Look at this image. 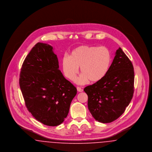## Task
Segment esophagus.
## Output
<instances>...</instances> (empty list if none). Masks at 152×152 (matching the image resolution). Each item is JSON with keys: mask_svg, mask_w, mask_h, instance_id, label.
Listing matches in <instances>:
<instances>
[{"mask_svg": "<svg viewBox=\"0 0 152 152\" xmlns=\"http://www.w3.org/2000/svg\"><path fill=\"white\" fill-rule=\"evenodd\" d=\"M77 91H78V92H83V89L81 87H77Z\"/></svg>", "mask_w": 152, "mask_h": 152, "instance_id": "esophagus-1", "label": "esophagus"}]
</instances>
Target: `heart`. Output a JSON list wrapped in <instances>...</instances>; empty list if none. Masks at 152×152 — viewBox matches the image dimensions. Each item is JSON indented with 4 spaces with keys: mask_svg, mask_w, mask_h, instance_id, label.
<instances>
[{
    "mask_svg": "<svg viewBox=\"0 0 152 152\" xmlns=\"http://www.w3.org/2000/svg\"><path fill=\"white\" fill-rule=\"evenodd\" d=\"M112 62L111 53L105 47L81 45L73 50L69 58H63V70L65 77L71 81L76 79L77 74L82 73L77 81L84 84L89 80L92 83L102 79Z\"/></svg>",
    "mask_w": 152,
    "mask_h": 152,
    "instance_id": "heart-1",
    "label": "heart"
}]
</instances>
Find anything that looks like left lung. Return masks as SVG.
<instances>
[{
	"mask_svg": "<svg viewBox=\"0 0 152 152\" xmlns=\"http://www.w3.org/2000/svg\"><path fill=\"white\" fill-rule=\"evenodd\" d=\"M134 81L132 63L120 47L105 76L84 89L94 119L109 123L121 116L133 97Z\"/></svg>",
	"mask_w": 152,
	"mask_h": 152,
	"instance_id": "obj_1",
	"label": "left lung"
}]
</instances>
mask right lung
<instances>
[{
    "label": "right lung",
    "mask_w": 152,
    "mask_h": 152,
    "mask_svg": "<svg viewBox=\"0 0 152 152\" xmlns=\"http://www.w3.org/2000/svg\"><path fill=\"white\" fill-rule=\"evenodd\" d=\"M52 49L47 44L35 45L22 64L19 86L33 117L45 125L55 126L64 121L77 89L58 69Z\"/></svg>",
    "instance_id": "right-lung-1"
}]
</instances>
